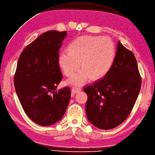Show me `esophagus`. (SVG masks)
I'll return each instance as SVG.
<instances>
[{
    "label": "esophagus",
    "mask_w": 155,
    "mask_h": 155,
    "mask_svg": "<svg viewBox=\"0 0 155 155\" xmlns=\"http://www.w3.org/2000/svg\"><path fill=\"white\" fill-rule=\"evenodd\" d=\"M81 91V89L80 88V87H73L72 89H71V94H75L77 93H78V92H80Z\"/></svg>",
    "instance_id": "obj_1"
}]
</instances>
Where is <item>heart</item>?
<instances>
[{
    "label": "heart",
    "instance_id": "b5f03b06",
    "mask_svg": "<svg viewBox=\"0 0 155 155\" xmlns=\"http://www.w3.org/2000/svg\"><path fill=\"white\" fill-rule=\"evenodd\" d=\"M115 46L107 37L84 35L78 37L70 45L69 51L59 54V64L66 76H71L79 68L78 72L67 80V84L81 86L93 77L104 76L112 65Z\"/></svg>",
    "mask_w": 155,
    "mask_h": 155
}]
</instances>
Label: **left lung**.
Segmentation results:
<instances>
[{
	"instance_id": "8db88e82",
	"label": "left lung",
	"mask_w": 155,
	"mask_h": 155,
	"mask_svg": "<svg viewBox=\"0 0 155 155\" xmlns=\"http://www.w3.org/2000/svg\"><path fill=\"white\" fill-rule=\"evenodd\" d=\"M141 86V78L134 54L118 42L115 58L103 79L84 88L89 122L103 130L112 129L129 115Z\"/></svg>"
}]
</instances>
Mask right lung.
<instances>
[{"label": "right lung", "instance_id": "right-lung-1", "mask_svg": "<svg viewBox=\"0 0 155 155\" xmlns=\"http://www.w3.org/2000/svg\"><path fill=\"white\" fill-rule=\"evenodd\" d=\"M67 31L44 33L20 55L14 78L16 92L27 116L37 124L49 126L64 115L71 96L68 87L55 91L63 76L59 50Z\"/></svg>", "mask_w": 155, "mask_h": 155}]
</instances>
